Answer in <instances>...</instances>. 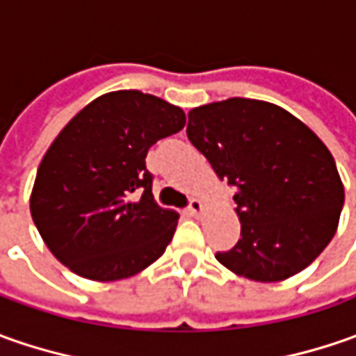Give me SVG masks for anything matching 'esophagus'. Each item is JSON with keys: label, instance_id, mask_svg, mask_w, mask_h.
I'll return each mask as SVG.
<instances>
[{"label": "esophagus", "instance_id": "1", "mask_svg": "<svg viewBox=\"0 0 356 356\" xmlns=\"http://www.w3.org/2000/svg\"><path fill=\"white\" fill-rule=\"evenodd\" d=\"M202 210H204V208H202V202H200L198 198H192L188 202V213H190V216H196V218H198L200 213H202Z\"/></svg>", "mask_w": 356, "mask_h": 356}]
</instances>
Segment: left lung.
Instances as JSON below:
<instances>
[{"label":"left lung","mask_w":356,"mask_h":356,"mask_svg":"<svg viewBox=\"0 0 356 356\" xmlns=\"http://www.w3.org/2000/svg\"><path fill=\"white\" fill-rule=\"evenodd\" d=\"M186 134L236 188L241 238L216 259L253 281L299 273L327 248L345 190L319 136L281 106L227 99L192 108Z\"/></svg>","instance_id":"left-lung-1"}]
</instances>
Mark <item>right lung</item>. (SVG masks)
<instances>
[{"instance_id":"right-lung-1","label":"right lung","mask_w":356,"mask_h":356,"mask_svg":"<svg viewBox=\"0 0 356 356\" xmlns=\"http://www.w3.org/2000/svg\"><path fill=\"white\" fill-rule=\"evenodd\" d=\"M182 108L140 90L87 104L49 146L31 194V216L51 253L92 281L130 277L154 264L178 213L152 196V144L184 129Z\"/></svg>"}]
</instances>
